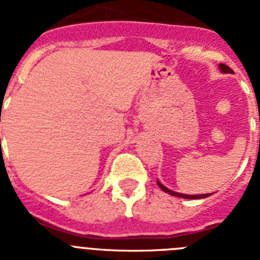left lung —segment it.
I'll return each mask as SVG.
<instances>
[{
    "label": "left lung",
    "instance_id": "1",
    "mask_svg": "<svg viewBox=\"0 0 260 260\" xmlns=\"http://www.w3.org/2000/svg\"><path fill=\"white\" fill-rule=\"evenodd\" d=\"M220 69H221L222 73H233V70H232L229 66H226L225 63H220ZM157 185L158 187L162 190V191L165 192H169V194L174 195V197H178V198H186V199H202V198H207V197H210L211 194H202V195H186V194H180V192H174L172 191V190H168L165 186H162L161 183L158 182L157 181Z\"/></svg>",
    "mask_w": 260,
    "mask_h": 260
}]
</instances>
